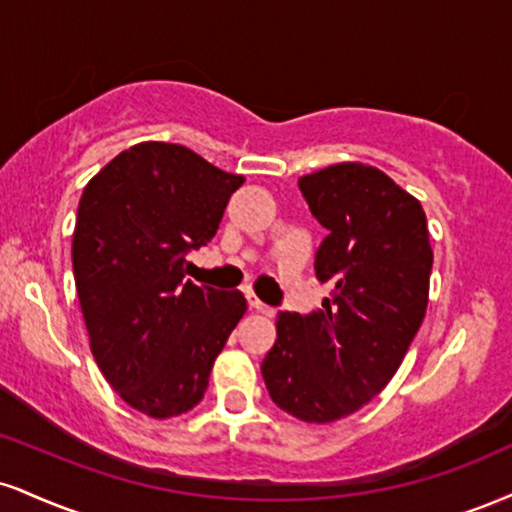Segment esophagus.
I'll list each match as a JSON object with an SVG mask.
<instances>
[{"instance_id":"obj_1","label":"esophagus","mask_w":512,"mask_h":512,"mask_svg":"<svg viewBox=\"0 0 512 512\" xmlns=\"http://www.w3.org/2000/svg\"><path fill=\"white\" fill-rule=\"evenodd\" d=\"M245 298H248V305H250V310H255V312H262V315H269V317H272L274 315V307H269V305H264L262 303V300L260 298H257V295L255 293H248V295H245Z\"/></svg>"}]
</instances>
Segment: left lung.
Listing matches in <instances>:
<instances>
[{
	"label": "left lung",
	"mask_w": 512,
	"mask_h": 512,
	"mask_svg": "<svg viewBox=\"0 0 512 512\" xmlns=\"http://www.w3.org/2000/svg\"><path fill=\"white\" fill-rule=\"evenodd\" d=\"M298 186L329 231L315 272L334 291L312 315H276L262 377L283 412L329 424L379 396L398 372L427 312L434 252L420 200L377 166L331 164Z\"/></svg>",
	"instance_id": "8db88e82"
}]
</instances>
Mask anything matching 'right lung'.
<instances>
[{
	"label": "right lung",
	"mask_w": 512,
	"mask_h": 512,
	"mask_svg": "<svg viewBox=\"0 0 512 512\" xmlns=\"http://www.w3.org/2000/svg\"><path fill=\"white\" fill-rule=\"evenodd\" d=\"M245 178L183 145L138 143L90 178L71 260L90 350L109 386L155 420L205 396L214 360L248 310L240 291L183 281Z\"/></svg>",
	"instance_id": "add662e5"
}]
</instances>
